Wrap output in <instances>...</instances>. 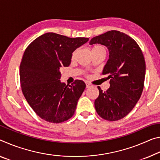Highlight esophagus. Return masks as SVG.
Listing matches in <instances>:
<instances>
[{
  "instance_id": "1",
  "label": "esophagus",
  "mask_w": 160,
  "mask_h": 160,
  "mask_svg": "<svg viewBox=\"0 0 160 160\" xmlns=\"http://www.w3.org/2000/svg\"><path fill=\"white\" fill-rule=\"evenodd\" d=\"M91 86H92V85H91L90 84V83L86 82V88H90V87H91Z\"/></svg>"
}]
</instances>
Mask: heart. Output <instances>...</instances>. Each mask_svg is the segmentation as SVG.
<instances>
[{
	"label": "heart",
	"mask_w": 160,
	"mask_h": 160,
	"mask_svg": "<svg viewBox=\"0 0 160 160\" xmlns=\"http://www.w3.org/2000/svg\"><path fill=\"white\" fill-rule=\"evenodd\" d=\"M95 51H104L105 52V48L102 45H95V46H93L92 48V52H95ZM76 53H77V51H74L72 53V59L73 60L74 58H75V55H76Z\"/></svg>",
	"instance_id": "heart-1"
}]
</instances>
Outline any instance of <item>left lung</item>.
Here are the masks:
<instances>
[{"label": "left lung", "instance_id": "obj_1", "mask_svg": "<svg viewBox=\"0 0 160 160\" xmlns=\"http://www.w3.org/2000/svg\"><path fill=\"white\" fill-rule=\"evenodd\" d=\"M100 44L109 51V59L102 74L110 79V88L99 96L95 108L101 118L119 120L130 113L142 92L146 65L142 52L132 38L111 30L92 38L90 45Z\"/></svg>", "mask_w": 160, "mask_h": 160}]
</instances>
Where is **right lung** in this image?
Masks as SVG:
<instances>
[{
	"instance_id": "1",
	"label": "right lung",
	"mask_w": 160,
	"mask_h": 160,
	"mask_svg": "<svg viewBox=\"0 0 160 160\" xmlns=\"http://www.w3.org/2000/svg\"><path fill=\"white\" fill-rule=\"evenodd\" d=\"M88 40L47 32L25 50L20 65L22 91L30 107L42 120L60 123L74 115L85 83L77 80L72 85H66L60 80V68L69 66L72 52Z\"/></svg>"
}]
</instances>
